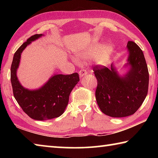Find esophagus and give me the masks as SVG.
<instances>
[{"mask_svg":"<svg viewBox=\"0 0 158 158\" xmlns=\"http://www.w3.org/2000/svg\"><path fill=\"white\" fill-rule=\"evenodd\" d=\"M87 74V72L86 70H85V69H81V70L79 71V74L80 77H84L85 74Z\"/></svg>","mask_w":158,"mask_h":158,"instance_id":"esophagus-1","label":"esophagus"}]
</instances>
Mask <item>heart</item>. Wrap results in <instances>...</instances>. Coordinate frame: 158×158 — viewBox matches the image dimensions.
<instances>
[{
	"label": "heart",
	"mask_w": 158,
	"mask_h": 158,
	"mask_svg": "<svg viewBox=\"0 0 158 158\" xmlns=\"http://www.w3.org/2000/svg\"><path fill=\"white\" fill-rule=\"evenodd\" d=\"M113 52L110 44H92L84 49L77 50L75 56L79 60L88 61L91 60L97 65L103 66L107 63Z\"/></svg>",
	"instance_id": "obj_1"
}]
</instances>
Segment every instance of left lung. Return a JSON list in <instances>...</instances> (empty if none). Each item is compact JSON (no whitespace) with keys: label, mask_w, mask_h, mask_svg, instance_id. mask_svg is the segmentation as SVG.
Listing matches in <instances>:
<instances>
[{"label":"left lung","mask_w":158,"mask_h":158,"mask_svg":"<svg viewBox=\"0 0 158 158\" xmlns=\"http://www.w3.org/2000/svg\"><path fill=\"white\" fill-rule=\"evenodd\" d=\"M128 57L121 75L112 63L111 68L95 66L93 68L98 86L95 98L100 110L109 116H131L142 105L148 93L149 74L142 50L134 42L127 44Z\"/></svg>","instance_id":"obj_1"}]
</instances>
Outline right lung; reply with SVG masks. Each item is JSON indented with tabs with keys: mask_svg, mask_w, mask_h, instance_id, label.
Segmentation results:
<instances>
[{
	"mask_svg": "<svg viewBox=\"0 0 158 158\" xmlns=\"http://www.w3.org/2000/svg\"><path fill=\"white\" fill-rule=\"evenodd\" d=\"M43 35H34L19 48L13 57L10 74L15 98L23 111L37 121H46L61 116L68 105L71 91L79 81L78 73L69 75L55 74L37 89H26L21 84L17 72L21 53L32 42Z\"/></svg>",
	"mask_w": 158,
	"mask_h": 158,
	"instance_id": "add662e5",
	"label": "right lung"
}]
</instances>
